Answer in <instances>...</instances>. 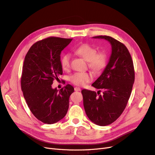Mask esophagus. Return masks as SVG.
<instances>
[{
    "mask_svg": "<svg viewBox=\"0 0 155 155\" xmlns=\"http://www.w3.org/2000/svg\"><path fill=\"white\" fill-rule=\"evenodd\" d=\"M74 91H81V88L79 87H75L74 88Z\"/></svg>",
    "mask_w": 155,
    "mask_h": 155,
    "instance_id": "obj_1",
    "label": "esophagus"
}]
</instances>
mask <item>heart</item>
<instances>
[{"label": "heart", "mask_w": 155, "mask_h": 155, "mask_svg": "<svg viewBox=\"0 0 155 155\" xmlns=\"http://www.w3.org/2000/svg\"><path fill=\"white\" fill-rule=\"evenodd\" d=\"M74 52L87 61L88 67L95 72L104 69L107 63L108 56L104 51H97L96 48L88 44L81 45L74 50ZM61 66L64 70L70 68L71 56L68 54L63 55L60 60ZM92 79L88 72H75L69 77V81L76 86H83Z\"/></svg>", "instance_id": "obj_1"}]
</instances>
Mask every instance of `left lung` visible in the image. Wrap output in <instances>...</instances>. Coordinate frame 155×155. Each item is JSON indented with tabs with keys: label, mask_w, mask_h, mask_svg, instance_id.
<instances>
[{
	"label": "left lung",
	"mask_w": 155,
	"mask_h": 155,
	"mask_svg": "<svg viewBox=\"0 0 155 155\" xmlns=\"http://www.w3.org/2000/svg\"><path fill=\"white\" fill-rule=\"evenodd\" d=\"M93 37L110 42L112 54L104 71L92 84L100 91L96 93L83 89L81 93L88 118L96 125L105 126L118 119L127 104L134 82V64L122 43L107 35ZM100 90L103 91L102 95Z\"/></svg>",
	"instance_id": "8db88e82"
}]
</instances>
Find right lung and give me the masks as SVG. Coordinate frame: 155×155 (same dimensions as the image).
Returning a JSON list of instances; mask_svg holds the SVG:
<instances>
[{
    "label": "right lung",
    "mask_w": 155,
    "mask_h": 155,
    "mask_svg": "<svg viewBox=\"0 0 155 155\" xmlns=\"http://www.w3.org/2000/svg\"><path fill=\"white\" fill-rule=\"evenodd\" d=\"M72 40L47 37L33 45L25 56L21 78L23 96L31 113L46 124H55L64 118L70 96L74 91L68 84L59 91L51 88L54 79L63 74L61 52Z\"/></svg>",
    "instance_id": "right-lung-1"
}]
</instances>
